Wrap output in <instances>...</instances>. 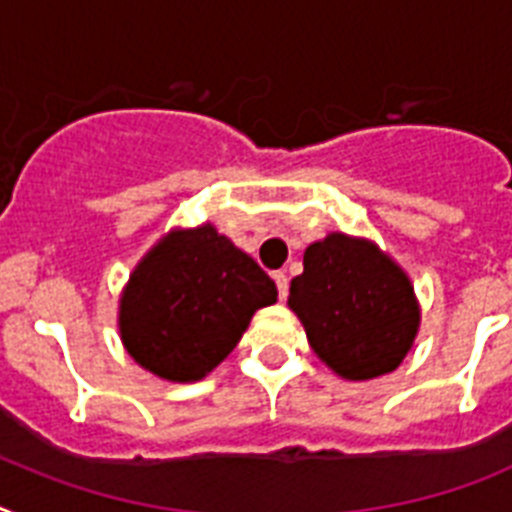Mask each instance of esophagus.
<instances>
[{"instance_id":"esophagus-1","label":"esophagus","mask_w":512,"mask_h":512,"mask_svg":"<svg viewBox=\"0 0 512 512\" xmlns=\"http://www.w3.org/2000/svg\"><path fill=\"white\" fill-rule=\"evenodd\" d=\"M273 278H275V286H278V299L283 301L288 296V278H286V273H275Z\"/></svg>"}]
</instances>
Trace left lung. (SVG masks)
I'll list each match as a JSON object with an SVG mask.
<instances>
[{"instance_id": "left-lung-1", "label": "left lung", "mask_w": 512, "mask_h": 512, "mask_svg": "<svg viewBox=\"0 0 512 512\" xmlns=\"http://www.w3.org/2000/svg\"><path fill=\"white\" fill-rule=\"evenodd\" d=\"M288 309L304 324L319 361L348 381L397 371L420 332L410 275L376 242L342 231L306 247Z\"/></svg>"}]
</instances>
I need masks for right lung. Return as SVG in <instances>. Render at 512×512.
<instances>
[{
    "instance_id": "add662e5",
    "label": "right lung",
    "mask_w": 512,
    "mask_h": 512,
    "mask_svg": "<svg viewBox=\"0 0 512 512\" xmlns=\"http://www.w3.org/2000/svg\"><path fill=\"white\" fill-rule=\"evenodd\" d=\"M278 301L270 275L213 224L172 229L139 260L118 299L126 353L175 384L224 361L255 311Z\"/></svg>"
}]
</instances>
